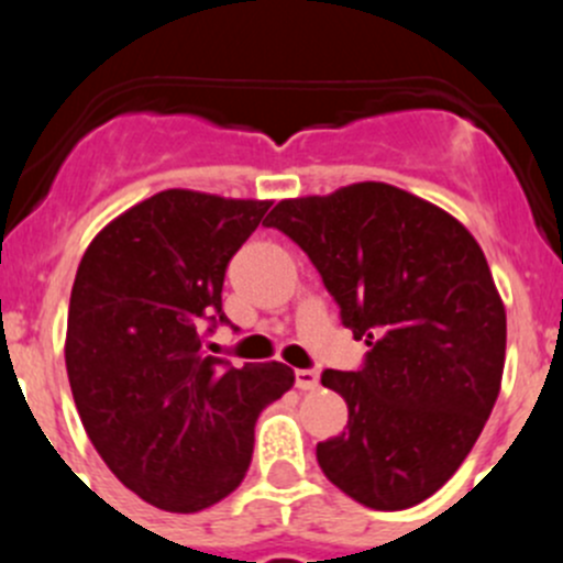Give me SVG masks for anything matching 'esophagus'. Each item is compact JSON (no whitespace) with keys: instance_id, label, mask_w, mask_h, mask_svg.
<instances>
[{"instance_id":"1","label":"esophagus","mask_w":563,"mask_h":563,"mask_svg":"<svg viewBox=\"0 0 563 563\" xmlns=\"http://www.w3.org/2000/svg\"><path fill=\"white\" fill-rule=\"evenodd\" d=\"M318 384H321L318 371H297V389L310 391V389H316Z\"/></svg>"}]
</instances>
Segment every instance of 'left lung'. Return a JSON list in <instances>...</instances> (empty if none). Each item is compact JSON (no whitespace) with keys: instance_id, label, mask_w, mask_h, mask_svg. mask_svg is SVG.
<instances>
[{"instance_id":"left-lung-1","label":"left lung","mask_w":563,"mask_h":563,"mask_svg":"<svg viewBox=\"0 0 563 563\" xmlns=\"http://www.w3.org/2000/svg\"><path fill=\"white\" fill-rule=\"evenodd\" d=\"M308 253L340 321L365 338L356 371H323L349 424L321 471L371 509L433 496L479 439L501 389L507 313L474 236L400 187L360 181L280 201L264 220Z\"/></svg>"}]
</instances>
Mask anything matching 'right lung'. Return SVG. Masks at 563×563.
Returning <instances> with one entry per match:
<instances>
[{"instance_id":"right-lung-1","label":"right lung","mask_w":563,"mask_h":563,"mask_svg":"<svg viewBox=\"0 0 563 563\" xmlns=\"http://www.w3.org/2000/svg\"><path fill=\"white\" fill-rule=\"evenodd\" d=\"M269 201L163 190L92 240L67 310L73 400L124 487L166 512L236 490L255 419L294 387L283 362L234 367L203 351L223 313L229 261Z\"/></svg>"}]
</instances>
